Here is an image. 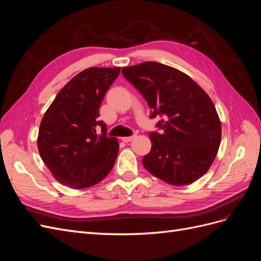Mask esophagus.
Here are the masks:
<instances>
[{
	"label": "esophagus",
	"mask_w": 261,
	"mask_h": 261,
	"mask_svg": "<svg viewBox=\"0 0 261 261\" xmlns=\"http://www.w3.org/2000/svg\"><path fill=\"white\" fill-rule=\"evenodd\" d=\"M135 137H136V135H133V136H129V137H123L122 140L124 141V143H129V141H132Z\"/></svg>",
	"instance_id": "1"
}]
</instances>
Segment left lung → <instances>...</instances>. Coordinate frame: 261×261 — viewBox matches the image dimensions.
I'll return each instance as SVG.
<instances>
[{"mask_svg": "<svg viewBox=\"0 0 261 261\" xmlns=\"http://www.w3.org/2000/svg\"><path fill=\"white\" fill-rule=\"evenodd\" d=\"M123 76L160 116L159 132L149 133L151 150L145 169L171 185L200 178L215 161L221 143V123L211 99L191 77L156 62L122 68Z\"/></svg>", "mask_w": 261, "mask_h": 261, "instance_id": "obj_1", "label": "left lung"}]
</instances>
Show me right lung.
<instances>
[{"label":"right lung","instance_id":"add662e5","mask_svg":"<svg viewBox=\"0 0 261 261\" xmlns=\"http://www.w3.org/2000/svg\"><path fill=\"white\" fill-rule=\"evenodd\" d=\"M120 69L83 70L63 87L43 115L38 136L39 153L62 185L90 187L112 170L118 141L107 135L106 124L98 117L105 94Z\"/></svg>","mask_w":261,"mask_h":261}]
</instances>
